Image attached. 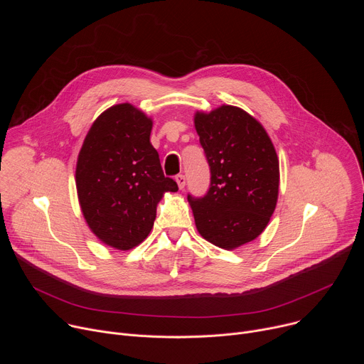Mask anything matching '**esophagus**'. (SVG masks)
Returning a JSON list of instances; mask_svg holds the SVG:
<instances>
[{
    "label": "esophagus",
    "instance_id": "34e87169",
    "mask_svg": "<svg viewBox=\"0 0 364 364\" xmlns=\"http://www.w3.org/2000/svg\"><path fill=\"white\" fill-rule=\"evenodd\" d=\"M176 181H177V184H178V188H184V186H186V177H184L183 174L176 176Z\"/></svg>",
    "mask_w": 364,
    "mask_h": 364
}]
</instances>
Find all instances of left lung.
Segmentation results:
<instances>
[{
  "instance_id": "left-lung-1",
  "label": "left lung",
  "mask_w": 364,
  "mask_h": 364,
  "mask_svg": "<svg viewBox=\"0 0 364 364\" xmlns=\"http://www.w3.org/2000/svg\"><path fill=\"white\" fill-rule=\"evenodd\" d=\"M194 127L210 166V188L188 196L198 233L226 250L252 242L268 226L279 191V160L262 124L222 105L197 111Z\"/></svg>"
}]
</instances>
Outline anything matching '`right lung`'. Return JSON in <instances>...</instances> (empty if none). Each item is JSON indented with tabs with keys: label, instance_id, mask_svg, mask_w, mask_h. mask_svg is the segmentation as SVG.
Returning <instances> with one entry per match:
<instances>
[{
	"label": "right lung",
	"instance_id": "1",
	"mask_svg": "<svg viewBox=\"0 0 364 364\" xmlns=\"http://www.w3.org/2000/svg\"><path fill=\"white\" fill-rule=\"evenodd\" d=\"M152 119L131 103L103 111L87 131L76 163L83 218L107 246L129 250L151 232L157 204L177 183L164 177L149 142Z\"/></svg>",
	"mask_w": 364,
	"mask_h": 364
}]
</instances>
